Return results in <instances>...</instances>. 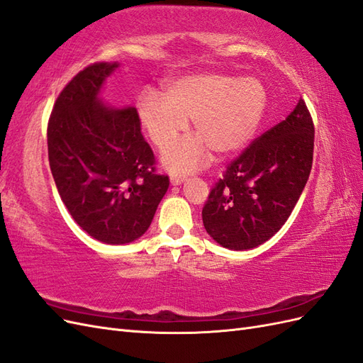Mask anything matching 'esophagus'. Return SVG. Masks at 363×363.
I'll return each instance as SVG.
<instances>
[{"label": "esophagus", "mask_w": 363, "mask_h": 363, "mask_svg": "<svg viewBox=\"0 0 363 363\" xmlns=\"http://www.w3.org/2000/svg\"><path fill=\"white\" fill-rule=\"evenodd\" d=\"M184 175H171V184L177 186V184H182L184 182Z\"/></svg>", "instance_id": "esophagus-1"}]
</instances>
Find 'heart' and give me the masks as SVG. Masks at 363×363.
Segmentation results:
<instances>
[{
  "label": "heart",
  "instance_id": "1",
  "mask_svg": "<svg viewBox=\"0 0 363 363\" xmlns=\"http://www.w3.org/2000/svg\"><path fill=\"white\" fill-rule=\"evenodd\" d=\"M268 107L267 87L256 77L219 72L184 75L168 83L164 96L145 91L138 100V113L147 136L163 148L194 119L200 137L164 148L162 160L174 172L194 171L211 156L230 155L255 138Z\"/></svg>",
  "mask_w": 363,
  "mask_h": 363
}]
</instances>
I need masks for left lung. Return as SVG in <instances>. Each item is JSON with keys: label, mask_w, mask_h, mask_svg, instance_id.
<instances>
[{"label": "left lung", "mask_w": 363, "mask_h": 363, "mask_svg": "<svg viewBox=\"0 0 363 363\" xmlns=\"http://www.w3.org/2000/svg\"><path fill=\"white\" fill-rule=\"evenodd\" d=\"M315 127L303 98L240 152L203 207L206 232L228 250L267 242L286 223L309 179Z\"/></svg>", "instance_id": "left-lung-1"}]
</instances>
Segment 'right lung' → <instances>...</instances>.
Segmentation results:
<instances>
[{
  "label": "right lung",
  "instance_id": "right-lung-1",
  "mask_svg": "<svg viewBox=\"0 0 363 363\" xmlns=\"http://www.w3.org/2000/svg\"><path fill=\"white\" fill-rule=\"evenodd\" d=\"M118 63L96 62L63 87L48 121V160L68 212L104 244L144 235L167 194L135 107L113 108L98 94Z\"/></svg>",
  "mask_w": 363,
  "mask_h": 363
}]
</instances>
